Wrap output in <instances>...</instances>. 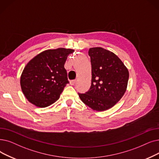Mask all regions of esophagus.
Returning <instances> with one entry per match:
<instances>
[{
	"label": "esophagus",
	"mask_w": 159,
	"mask_h": 159,
	"mask_svg": "<svg viewBox=\"0 0 159 159\" xmlns=\"http://www.w3.org/2000/svg\"><path fill=\"white\" fill-rule=\"evenodd\" d=\"M75 82H76V80H72L70 81V84L71 85H74L75 84Z\"/></svg>",
	"instance_id": "1"
}]
</instances>
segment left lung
Masks as SVG:
<instances>
[{"mask_svg": "<svg viewBox=\"0 0 159 159\" xmlns=\"http://www.w3.org/2000/svg\"><path fill=\"white\" fill-rule=\"evenodd\" d=\"M92 64V84L85 93H79L85 105L97 111L114 107L125 93L129 71L122 61L112 52L102 47L88 51Z\"/></svg>", "mask_w": 159, "mask_h": 159, "instance_id": "8db88e82", "label": "left lung"}]
</instances>
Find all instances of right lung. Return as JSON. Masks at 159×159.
Masks as SVG:
<instances>
[{
	"instance_id": "1",
	"label": "right lung",
	"mask_w": 159,
	"mask_h": 159,
	"mask_svg": "<svg viewBox=\"0 0 159 159\" xmlns=\"http://www.w3.org/2000/svg\"><path fill=\"white\" fill-rule=\"evenodd\" d=\"M74 50L65 48L46 50L26 64L20 83L26 98L38 107H47L58 100L69 83L64 64Z\"/></svg>"
}]
</instances>
